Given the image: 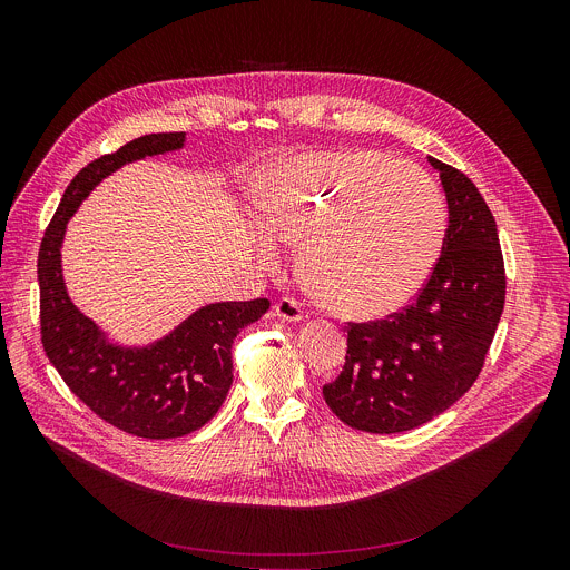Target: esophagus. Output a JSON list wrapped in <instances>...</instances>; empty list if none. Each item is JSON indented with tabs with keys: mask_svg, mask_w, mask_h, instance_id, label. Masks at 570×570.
I'll use <instances>...</instances> for the list:
<instances>
[{
	"mask_svg": "<svg viewBox=\"0 0 570 570\" xmlns=\"http://www.w3.org/2000/svg\"><path fill=\"white\" fill-rule=\"evenodd\" d=\"M273 311H275V315H277L279 320H286V322H299V320L304 317L299 302L293 299V297H282V299H277L275 306H273Z\"/></svg>",
	"mask_w": 570,
	"mask_h": 570,
	"instance_id": "34e87169",
	"label": "esophagus"
}]
</instances>
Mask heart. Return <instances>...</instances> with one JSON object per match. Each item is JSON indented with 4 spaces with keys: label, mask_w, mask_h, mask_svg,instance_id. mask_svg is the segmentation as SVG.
<instances>
[{
    "label": "heart",
    "mask_w": 570,
    "mask_h": 570,
    "mask_svg": "<svg viewBox=\"0 0 570 570\" xmlns=\"http://www.w3.org/2000/svg\"><path fill=\"white\" fill-rule=\"evenodd\" d=\"M257 189L266 229L302 246L306 286L341 317L401 311L440 259L446 203L438 183L381 150L302 153L268 169Z\"/></svg>",
    "instance_id": "heart-1"
}]
</instances>
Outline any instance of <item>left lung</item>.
Here are the masks:
<instances>
[{
	"label": "left lung",
	"mask_w": 570,
	"mask_h": 570,
	"mask_svg": "<svg viewBox=\"0 0 570 570\" xmlns=\"http://www.w3.org/2000/svg\"><path fill=\"white\" fill-rule=\"evenodd\" d=\"M449 205L442 255L417 299L376 322H350L345 367L322 387L338 420L365 433L413 431L473 385L505 304L497 220L475 185L429 157Z\"/></svg>",
	"instance_id": "1"
}]
</instances>
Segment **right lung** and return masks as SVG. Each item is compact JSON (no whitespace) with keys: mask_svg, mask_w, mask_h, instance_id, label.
I'll return each instance as SVG.
<instances>
[{"mask_svg":"<svg viewBox=\"0 0 570 570\" xmlns=\"http://www.w3.org/2000/svg\"><path fill=\"white\" fill-rule=\"evenodd\" d=\"M183 146L185 132H153L90 161L65 189L38 255L47 358L92 413L146 440L189 435L218 413L232 385V343L271 308V302L259 297L207 304L165 338L124 347L110 343L99 324L80 313L67 295L60 248L69 218L104 178L130 161Z\"/></svg>","mask_w":570,"mask_h":570,"instance_id":"add662e5","label":"right lung"}]
</instances>
